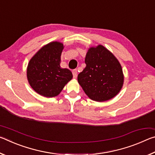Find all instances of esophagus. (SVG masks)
Returning <instances> with one entry per match:
<instances>
[{
    "instance_id": "obj_1",
    "label": "esophagus",
    "mask_w": 155,
    "mask_h": 155,
    "mask_svg": "<svg viewBox=\"0 0 155 155\" xmlns=\"http://www.w3.org/2000/svg\"><path fill=\"white\" fill-rule=\"evenodd\" d=\"M72 74H73V77L76 78L77 77V70H72Z\"/></svg>"
}]
</instances>
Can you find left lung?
Returning <instances> with one entry per match:
<instances>
[{
	"mask_svg": "<svg viewBox=\"0 0 155 155\" xmlns=\"http://www.w3.org/2000/svg\"><path fill=\"white\" fill-rule=\"evenodd\" d=\"M85 68L78 75V82L91 100L103 102L119 93L124 76L119 61L103 46L88 50Z\"/></svg>",
	"mask_w": 155,
	"mask_h": 155,
	"instance_id": "left-lung-1",
	"label": "left lung"
}]
</instances>
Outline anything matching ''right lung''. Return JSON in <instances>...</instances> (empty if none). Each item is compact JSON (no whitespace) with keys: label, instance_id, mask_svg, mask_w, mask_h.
<instances>
[{"label":"right lung","instance_id":"add662e5","mask_svg":"<svg viewBox=\"0 0 155 155\" xmlns=\"http://www.w3.org/2000/svg\"><path fill=\"white\" fill-rule=\"evenodd\" d=\"M63 48V44L58 41L49 43L37 52L28 63V83L41 96H57L72 79V72L60 66Z\"/></svg>","mask_w":155,"mask_h":155}]
</instances>
